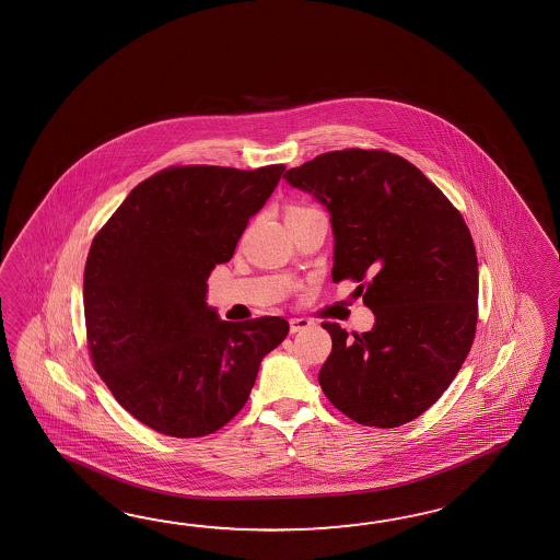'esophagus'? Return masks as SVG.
Returning <instances> with one entry per match:
<instances>
[{
    "instance_id": "obj_1",
    "label": "esophagus",
    "mask_w": 560,
    "mask_h": 560,
    "mask_svg": "<svg viewBox=\"0 0 560 560\" xmlns=\"http://www.w3.org/2000/svg\"><path fill=\"white\" fill-rule=\"evenodd\" d=\"M311 326H313V320H308V318H290V332L292 335H296L300 330H306Z\"/></svg>"
}]
</instances>
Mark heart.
<instances>
[{"mask_svg":"<svg viewBox=\"0 0 560 560\" xmlns=\"http://www.w3.org/2000/svg\"><path fill=\"white\" fill-rule=\"evenodd\" d=\"M311 206H302V203H292V206H288L287 215H296V213H302V211H308Z\"/></svg>","mask_w":560,"mask_h":560,"instance_id":"heart-1","label":"heart"}]
</instances>
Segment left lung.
Listing matches in <instances>:
<instances>
[{
	"instance_id": "8db88e82",
	"label": "left lung",
	"mask_w": 560,
	"mask_h": 560,
	"mask_svg": "<svg viewBox=\"0 0 560 560\" xmlns=\"http://www.w3.org/2000/svg\"><path fill=\"white\" fill-rule=\"evenodd\" d=\"M330 211L332 282H359L375 314L369 332L332 338L318 383L369 428H399L428 411L468 357L478 325V258L462 213L404 156L342 149L284 173Z\"/></svg>"
}]
</instances>
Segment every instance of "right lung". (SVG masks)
I'll list each match as a JSON object with an SVG mask.
<instances>
[{"instance_id": "obj_1", "label": "right lung", "mask_w": 560, "mask_h": 560, "mask_svg": "<svg viewBox=\"0 0 560 560\" xmlns=\"http://www.w3.org/2000/svg\"><path fill=\"white\" fill-rule=\"evenodd\" d=\"M284 165H175L139 183L92 240L84 320L92 364L130 416L171 438L222 430L246 405L287 320H220L209 272L234 256Z\"/></svg>"}]
</instances>
